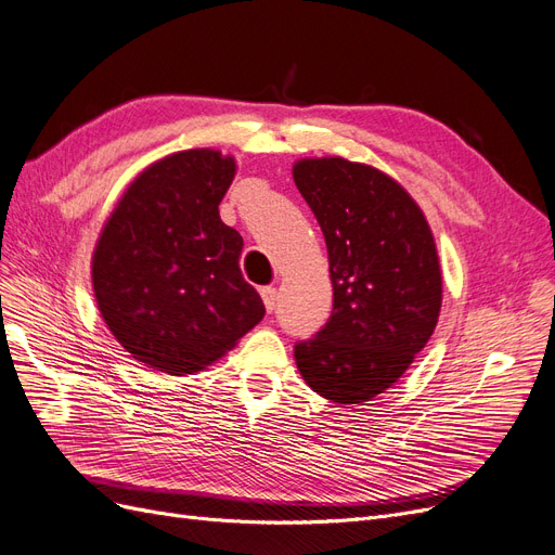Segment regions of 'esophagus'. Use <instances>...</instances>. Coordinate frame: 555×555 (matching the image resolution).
<instances>
[{
  "label": "esophagus",
  "instance_id": "1",
  "mask_svg": "<svg viewBox=\"0 0 555 555\" xmlns=\"http://www.w3.org/2000/svg\"><path fill=\"white\" fill-rule=\"evenodd\" d=\"M260 297L264 301V309L267 313H272L276 309V288H262L260 291Z\"/></svg>",
  "mask_w": 555,
  "mask_h": 555
}]
</instances>
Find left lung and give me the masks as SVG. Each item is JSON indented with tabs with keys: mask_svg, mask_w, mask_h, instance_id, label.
Here are the masks:
<instances>
[{
	"mask_svg": "<svg viewBox=\"0 0 555 555\" xmlns=\"http://www.w3.org/2000/svg\"><path fill=\"white\" fill-rule=\"evenodd\" d=\"M330 254L334 311L315 338L295 345L304 382L338 404L371 402L427 345L443 281L435 235L398 180L345 157L293 164Z\"/></svg>",
	"mask_w": 555,
	"mask_h": 555,
	"instance_id": "1",
	"label": "left lung"
}]
</instances>
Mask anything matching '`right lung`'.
Instances as JSON below:
<instances>
[{
	"label": "right lung",
	"instance_id": "1",
	"mask_svg": "<svg viewBox=\"0 0 555 555\" xmlns=\"http://www.w3.org/2000/svg\"><path fill=\"white\" fill-rule=\"evenodd\" d=\"M237 164L215 149L171 153L143 169L105 221L91 258L98 311L143 365L192 375L262 320L240 270L242 235L219 217Z\"/></svg>",
	"mask_w": 555,
	"mask_h": 555
}]
</instances>
